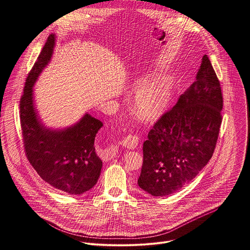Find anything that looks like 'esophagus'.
Returning <instances> with one entry per match:
<instances>
[{
  "label": "esophagus",
  "mask_w": 250,
  "mask_h": 250,
  "mask_svg": "<svg viewBox=\"0 0 250 250\" xmlns=\"http://www.w3.org/2000/svg\"><path fill=\"white\" fill-rule=\"evenodd\" d=\"M138 141H139V138L136 135L128 134L122 140L121 145L127 149H134L138 146Z\"/></svg>",
  "instance_id": "34e87169"
}]
</instances>
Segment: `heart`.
I'll use <instances>...</instances> for the list:
<instances>
[{
	"mask_svg": "<svg viewBox=\"0 0 250 250\" xmlns=\"http://www.w3.org/2000/svg\"><path fill=\"white\" fill-rule=\"evenodd\" d=\"M172 80L168 75H159L146 83L137 79L128 86L129 94H136L133 111L144 123L157 121L166 111L172 96Z\"/></svg>",
	"mask_w": 250,
	"mask_h": 250,
	"instance_id": "b5f03b06",
	"label": "heart"
}]
</instances>
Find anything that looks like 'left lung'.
<instances>
[{
    "label": "left lung",
    "instance_id": "8db88e82",
    "mask_svg": "<svg viewBox=\"0 0 250 250\" xmlns=\"http://www.w3.org/2000/svg\"><path fill=\"white\" fill-rule=\"evenodd\" d=\"M220 81L205 54L196 81L149 131L138 186L154 197L176 193L208 164L222 124Z\"/></svg>",
    "mask_w": 250,
    "mask_h": 250
}]
</instances>
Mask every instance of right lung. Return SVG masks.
Returning <instances> with one entry per match:
<instances>
[{"label": "right lung", "instance_id": "add662e5", "mask_svg": "<svg viewBox=\"0 0 250 250\" xmlns=\"http://www.w3.org/2000/svg\"><path fill=\"white\" fill-rule=\"evenodd\" d=\"M56 35L50 34L29 72L21 99V125L26 156L50 186L69 195H81L98 182L103 161L95 149V138L103 123L89 113L63 128L45 125L33 97V86L50 63Z\"/></svg>", "mask_w": 250, "mask_h": 250}]
</instances>
